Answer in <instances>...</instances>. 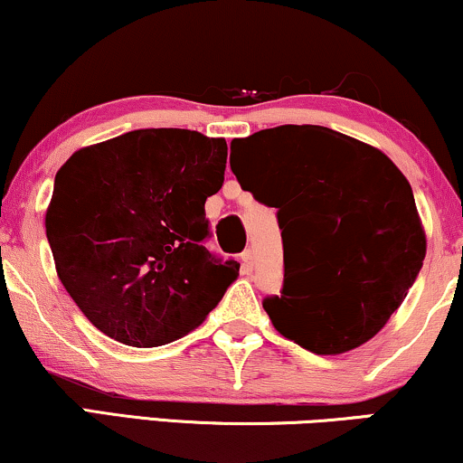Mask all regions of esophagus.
Masks as SVG:
<instances>
[{
	"label": "esophagus",
	"instance_id": "1",
	"mask_svg": "<svg viewBox=\"0 0 463 463\" xmlns=\"http://www.w3.org/2000/svg\"><path fill=\"white\" fill-rule=\"evenodd\" d=\"M241 262H243L245 271H251V267H254V251L245 250L241 254Z\"/></svg>",
	"mask_w": 463,
	"mask_h": 463
}]
</instances>
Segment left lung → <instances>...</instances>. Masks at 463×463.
I'll list each match as a JSON object with an SVG mask.
<instances>
[{
    "instance_id": "left-lung-1",
    "label": "left lung",
    "mask_w": 463,
    "mask_h": 463,
    "mask_svg": "<svg viewBox=\"0 0 463 463\" xmlns=\"http://www.w3.org/2000/svg\"><path fill=\"white\" fill-rule=\"evenodd\" d=\"M243 190L278 209L282 297L262 301L275 329L316 354L359 348L389 323L425 259L412 188L383 151L323 126L235 138Z\"/></svg>"
}]
</instances>
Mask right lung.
Masks as SVG:
<instances>
[{"mask_svg": "<svg viewBox=\"0 0 463 463\" xmlns=\"http://www.w3.org/2000/svg\"><path fill=\"white\" fill-rule=\"evenodd\" d=\"M224 138L134 130L74 151L55 175L46 239L63 288L115 342L154 348L196 329L237 279L204 201L224 184Z\"/></svg>", "mask_w": 463, "mask_h": 463, "instance_id": "right-lung-1", "label": "right lung"}]
</instances>
